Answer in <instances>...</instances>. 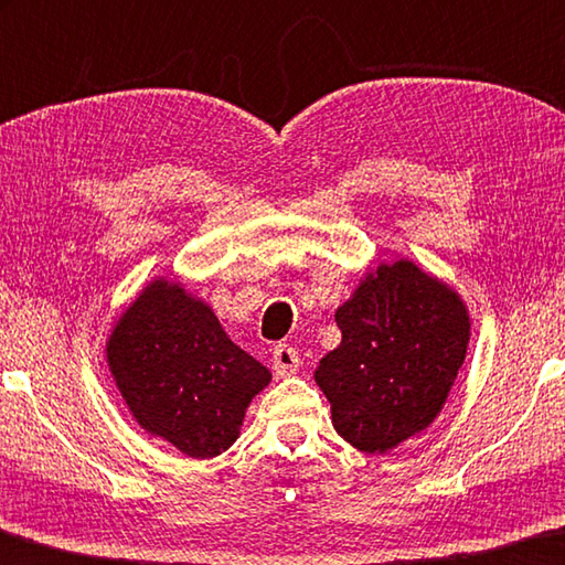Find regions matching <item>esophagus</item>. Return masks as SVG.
<instances>
[{
  "label": "esophagus",
  "mask_w": 565,
  "mask_h": 565,
  "mask_svg": "<svg viewBox=\"0 0 565 565\" xmlns=\"http://www.w3.org/2000/svg\"><path fill=\"white\" fill-rule=\"evenodd\" d=\"M298 367H300L298 350H295L292 345H285V343L275 345V350H273V370H275L277 377L295 375V373H298Z\"/></svg>",
  "instance_id": "1"
}]
</instances>
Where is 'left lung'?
<instances>
[{
	"label": "left lung",
	"mask_w": 565,
	"mask_h": 565,
	"mask_svg": "<svg viewBox=\"0 0 565 565\" xmlns=\"http://www.w3.org/2000/svg\"><path fill=\"white\" fill-rule=\"evenodd\" d=\"M335 322L343 340L320 360L316 383L332 425L363 452H385L428 428L463 365L466 305L408 260L367 275Z\"/></svg>",
	"instance_id": "8db88e82"
}]
</instances>
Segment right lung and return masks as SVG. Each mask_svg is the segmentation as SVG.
Segmentation results:
<instances>
[{
	"instance_id": "add662e5",
	"label": "right lung",
	"mask_w": 565,
	"mask_h": 565,
	"mask_svg": "<svg viewBox=\"0 0 565 565\" xmlns=\"http://www.w3.org/2000/svg\"><path fill=\"white\" fill-rule=\"evenodd\" d=\"M107 360L137 423L190 458L233 446L249 401L270 383V370L225 335L215 312L168 280L129 305Z\"/></svg>"
}]
</instances>
